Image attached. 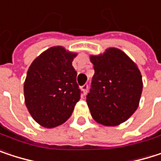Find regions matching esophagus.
Listing matches in <instances>:
<instances>
[{"label":"esophagus","instance_id":"34e87169","mask_svg":"<svg viewBox=\"0 0 161 161\" xmlns=\"http://www.w3.org/2000/svg\"><path fill=\"white\" fill-rule=\"evenodd\" d=\"M81 91H82V94L85 96L88 92V84H84L81 86Z\"/></svg>","mask_w":161,"mask_h":161}]
</instances>
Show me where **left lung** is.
I'll use <instances>...</instances> for the list:
<instances>
[{"label": "left lung", "mask_w": 161, "mask_h": 161, "mask_svg": "<svg viewBox=\"0 0 161 161\" xmlns=\"http://www.w3.org/2000/svg\"><path fill=\"white\" fill-rule=\"evenodd\" d=\"M90 61L95 69L86 97L91 115L103 125H118L139 107L142 91L141 72L137 64L116 47L91 55Z\"/></svg>", "instance_id": "1"}]
</instances>
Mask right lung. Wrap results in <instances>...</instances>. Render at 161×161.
Listing matches in <instances>:
<instances>
[{"mask_svg":"<svg viewBox=\"0 0 161 161\" xmlns=\"http://www.w3.org/2000/svg\"><path fill=\"white\" fill-rule=\"evenodd\" d=\"M77 53L51 47L30 65L24 81L26 107L40 125L52 128L67 120L80 98L72 62Z\"/></svg>","mask_w":161,"mask_h":161,"instance_id":"right-lung-1","label":"right lung"}]
</instances>
